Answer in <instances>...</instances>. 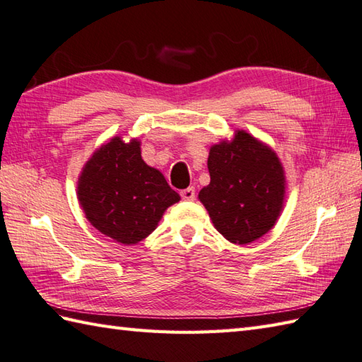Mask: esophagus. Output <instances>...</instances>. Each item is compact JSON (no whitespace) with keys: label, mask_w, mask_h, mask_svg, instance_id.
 <instances>
[{"label":"esophagus","mask_w":362,"mask_h":362,"mask_svg":"<svg viewBox=\"0 0 362 362\" xmlns=\"http://www.w3.org/2000/svg\"><path fill=\"white\" fill-rule=\"evenodd\" d=\"M180 195L182 199H186V202H192V199H195V189L194 187H187V189H182L180 192Z\"/></svg>","instance_id":"esophagus-1"}]
</instances>
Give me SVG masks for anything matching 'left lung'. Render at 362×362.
Instances as JSON below:
<instances>
[{
  "mask_svg": "<svg viewBox=\"0 0 362 362\" xmlns=\"http://www.w3.org/2000/svg\"><path fill=\"white\" fill-rule=\"evenodd\" d=\"M207 168L211 182L198 198L224 238L246 245L274 226L285 197L284 168L274 151L242 130L211 148Z\"/></svg>",
  "mask_w": 362,
  "mask_h": 362,
  "instance_id": "8db88e82",
  "label": "left lung"
}]
</instances>
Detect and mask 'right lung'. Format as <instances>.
Returning <instances> with one entry per match:
<instances>
[{"label": "right lung", "mask_w": 362, "mask_h": 362, "mask_svg": "<svg viewBox=\"0 0 362 362\" xmlns=\"http://www.w3.org/2000/svg\"><path fill=\"white\" fill-rule=\"evenodd\" d=\"M77 194L93 226L124 245L150 235L165 209L180 202L164 175L144 163L139 142L125 144L120 138L88 160Z\"/></svg>", "instance_id": "right-lung-1"}]
</instances>
